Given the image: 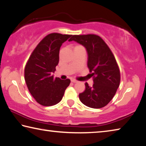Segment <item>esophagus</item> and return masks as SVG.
<instances>
[{
	"instance_id": "obj_1",
	"label": "esophagus",
	"mask_w": 146,
	"mask_h": 146,
	"mask_svg": "<svg viewBox=\"0 0 146 146\" xmlns=\"http://www.w3.org/2000/svg\"><path fill=\"white\" fill-rule=\"evenodd\" d=\"M71 82H73V83H76V82H77L78 81H77V80H75V79H72V80H71Z\"/></svg>"
}]
</instances>
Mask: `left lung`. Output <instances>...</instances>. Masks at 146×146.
Returning a JSON list of instances; mask_svg holds the SVG:
<instances>
[{
  "label": "left lung",
  "mask_w": 146,
  "mask_h": 146,
  "mask_svg": "<svg viewBox=\"0 0 146 146\" xmlns=\"http://www.w3.org/2000/svg\"><path fill=\"white\" fill-rule=\"evenodd\" d=\"M82 45L88 53V67L93 84L86 82V90L79 94L82 103L88 107L98 109L112 100L120 82L118 64L113 53L103 39L94 34L73 35L69 41Z\"/></svg>",
  "instance_id": "1"
}]
</instances>
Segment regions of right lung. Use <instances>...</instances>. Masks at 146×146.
Segmentation results:
<instances>
[{"instance_id": "right-lung-1", "label": "right lung", "mask_w": 146, "mask_h": 146, "mask_svg": "<svg viewBox=\"0 0 146 146\" xmlns=\"http://www.w3.org/2000/svg\"><path fill=\"white\" fill-rule=\"evenodd\" d=\"M70 35L53 33L46 36L32 52L24 69L29 91L38 104L51 106L62 98L70 79L54 78L53 73L59 62V51Z\"/></svg>"}]
</instances>
